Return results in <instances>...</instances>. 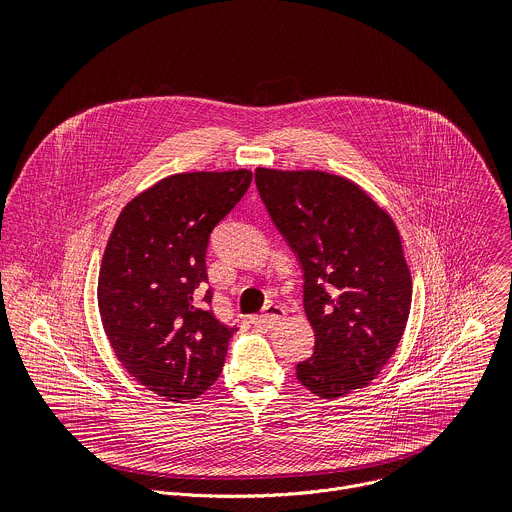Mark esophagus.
<instances>
[{
  "label": "esophagus",
  "mask_w": 512,
  "mask_h": 512,
  "mask_svg": "<svg viewBox=\"0 0 512 512\" xmlns=\"http://www.w3.org/2000/svg\"><path fill=\"white\" fill-rule=\"evenodd\" d=\"M283 318H285V310H283L281 306L269 304L261 316H255V318H253V324H255L257 328L269 330V328L277 326V324H279Z\"/></svg>",
  "instance_id": "34e87169"
}]
</instances>
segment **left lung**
Returning a JSON list of instances; mask_svg holds the SVG:
<instances>
[{
  "label": "left lung",
  "mask_w": 512,
  "mask_h": 512,
  "mask_svg": "<svg viewBox=\"0 0 512 512\" xmlns=\"http://www.w3.org/2000/svg\"><path fill=\"white\" fill-rule=\"evenodd\" d=\"M255 182L304 271L316 344L298 362V381L322 399L367 387L393 356L411 308V273L393 218L334 174L257 168Z\"/></svg>",
  "instance_id": "left-lung-1"
}]
</instances>
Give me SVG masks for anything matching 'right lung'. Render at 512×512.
<instances>
[{
	"instance_id": "add662e5",
	"label": "right lung",
	"mask_w": 512,
	"mask_h": 512,
	"mask_svg": "<svg viewBox=\"0 0 512 512\" xmlns=\"http://www.w3.org/2000/svg\"><path fill=\"white\" fill-rule=\"evenodd\" d=\"M251 180L249 170L168 176L121 210L105 247V334L127 373L168 401L202 395L225 367L237 326L208 308L206 249Z\"/></svg>"
}]
</instances>
